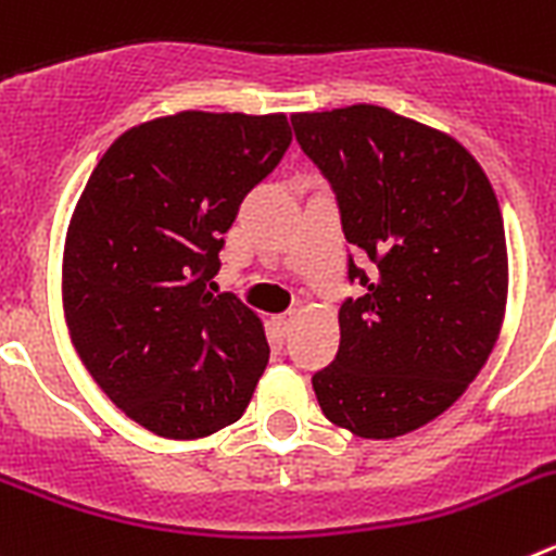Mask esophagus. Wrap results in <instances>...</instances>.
<instances>
[{
    "label": "esophagus",
    "mask_w": 556,
    "mask_h": 556,
    "mask_svg": "<svg viewBox=\"0 0 556 556\" xmlns=\"http://www.w3.org/2000/svg\"><path fill=\"white\" fill-rule=\"evenodd\" d=\"M292 323H294V314H292V312H287V314H275V317H273L275 331L281 333V337H287L289 328H292Z\"/></svg>",
    "instance_id": "34e87169"
}]
</instances>
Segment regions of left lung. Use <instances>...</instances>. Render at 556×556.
<instances>
[{
    "mask_svg": "<svg viewBox=\"0 0 556 556\" xmlns=\"http://www.w3.org/2000/svg\"><path fill=\"white\" fill-rule=\"evenodd\" d=\"M337 198L348 281L339 351L312 376L323 415L390 440L443 415L479 376L507 306V239L488 175L459 141L378 105L294 113Z\"/></svg>",
    "mask_w": 556,
    "mask_h": 556,
    "instance_id": "left-lung-1",
    "label": "left lung"
}]
</instances>
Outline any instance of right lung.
I'll use <instances>...</instances> for the list:
<instances>
[{"instance_id": "add662e5", "label": "right lung", "mask_w": 556, "mask_h": 556, "mask_svg": "<svg viewBox=\"0 0 556 556\" xmlns=\"http://www.w3.org/2000/svg\"><path fill=\"white\" fill-rule=\"evenodd\" d=\"M289 144L283 113L184 111L122 132L88 178L63 312L91 378L152 434L198 440L248 409L267 337L211 278L239 205Z\"/></svg>"}]
</instances>
